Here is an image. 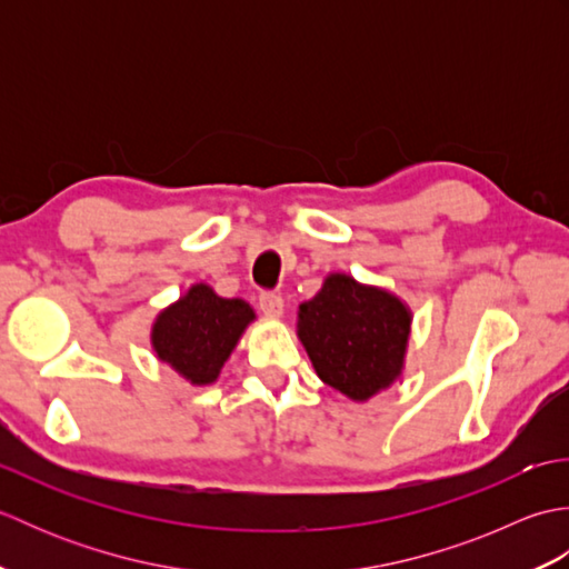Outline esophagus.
Segmentation results:
<instances>
[{
    "instance_id": "34e87169",
    "label": "esophagus",
    "mask_w": 569,
    "mask_h": 569,
    "mask_svg": "<svg viewBox=\"0 0 569 569\" xmlns=\"http://www.w3.org/2000/svg\"><path fill=\"white\" fill-rule=\"evenodd\" d=\"M259 308L263 316L269 318H281L283 316V298L276 293H261L259 296Z\"/></svg>"
}]
</instances>
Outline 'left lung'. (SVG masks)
Returning a JSON list of instances; mask_svg holds the SVG:
<instances>
[{
  "instance_id": "left-lung-1",
  "label": "left lung",
  "mask_w": 569,
  "mask_h": 569,
  "mask_svg": "<svg viewBox=\"0 0 569 569\" xmlns=\"http://www.w3.org/2000/svg\"><path fill=\"white\" fill-rule=\"evenodd\" d=\"M413 312L389 288L332 271L298 306L296 332L318 377L367 403L403 377Z\"/></svg>"
}]
</instances>
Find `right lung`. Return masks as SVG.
I'll list each match as a JSON object with an SVG mask.
<instances>
[{"label": "right lung", "mask_w": 569, "mask_h": 569, "mask_svg": "<svg viewBox=\"0 0 569 569\" xmlns=\"http://www.w3.org/2000/svg\"><path fill=\"white\" fill-rule=\"evenodd\" d=\"M253 320L247 300L217 296L200 281L153 318L151 349L190 386H210Z\"/></svg>", "instance_id": "1"}]
</instances>
